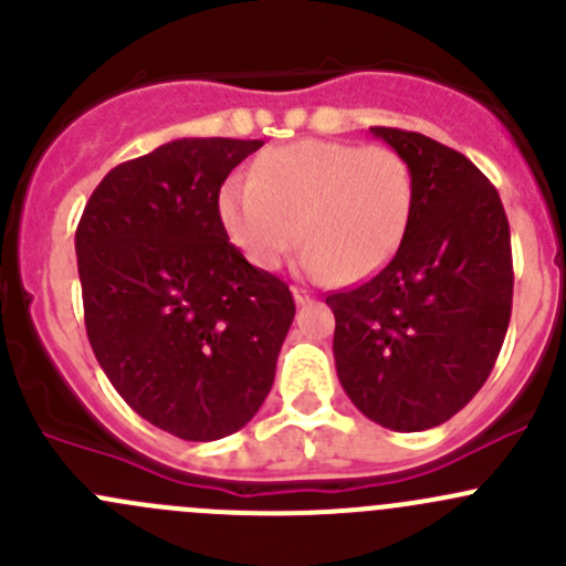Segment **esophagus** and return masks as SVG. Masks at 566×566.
<instances>
[{"label": "esophagus", "mask_w": 566, "mask_h": 566, "mask_svg": "<svg viewBox=\"0 0 566 566\" xmlns=\"http://www.w3.org/2000/svg\"><path fill=\"white\" fill-rule=\"evenodd\" d=\"M291 294H294L296 305H305V302H311V291L307 289H296L294 285V289H291Z\"/></svg>", "instance_id": "obj_1"}]
</instances>
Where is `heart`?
<instances>
[{
	"label": "heart",
	"mask_w": 566,
	"mask_h": 566,
	"mask_svg": "<svg viewBox=\"0 0 566 566\" xmlns=\"http://www.w3.org/2000/svg\"><path fill=\"white\" fill-rule=\"evenodd\" d=\"M412 198V170L394 148L296 139L266 150L250 178L220 189V220L259 270L281 266L302 242L305 275L355 283L396 253Z\"/></svg>",
	"instance_id": "b5f03b06"
}]
</instances>
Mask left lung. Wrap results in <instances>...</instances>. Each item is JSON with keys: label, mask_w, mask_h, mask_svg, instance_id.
<instances>
[{"label": "left lung", "mask_w": 566, "mask_h": 566, "mask_svg": "<svg viewBox=\"0 0 566 566\" xmlns=\"http://www.w3.org/2000/svg\"><path fill=\"white\" fill-rule=\"evenodd\" d=\"M416 184L399 250L335 291V371L352 405L394 432L440 427L481 390L512 316V242L495 187L432 137L374 126Z\"/></svg>", "instance_id": "obj_1"}]
</instances>
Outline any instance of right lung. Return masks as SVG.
<instances>
[{
    "label": "right lung",
    "instance_id": "add662e5",
    "mask_svg": "<svg viewBox=\"0 0 566 566\" xmlns=\"http://www.w3.org/2000/svg\"><path fill=\"white\" fill-rule=\"evenodd\" d=\"M261 145H159L106 172L76 228L95 360L137 416L195 443L259 412L296 311L289 285L250 264L220 220V187Z\"/></svg>",
    "mask_w": 566,
    "mask_h": 566
}]
</instances>
